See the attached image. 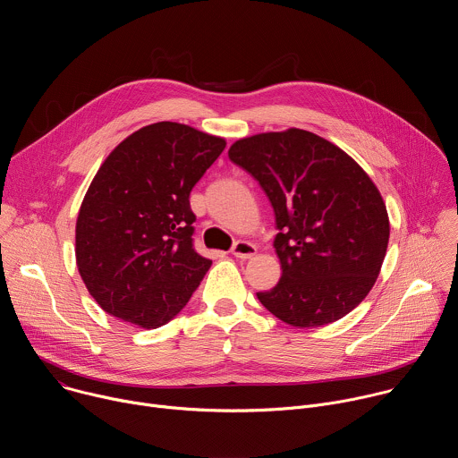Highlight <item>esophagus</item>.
Here are the masks:
<instances>
[{
    "label": "esophagus",
    "instance_id": "obj_1",
    "mask_svg": "<svg viewBox=\"0 0 458 458\" xmlns=\"http://www.w3.org/2000/svg\"><path fill=\"white\" fill-rule=\"evenodd\" d=\"M232 253H233L237 259L246 260V259H251V257L257 253V248H255V244H251V242H248V241H237V242L233 244V248H232Z\"/></svg>",
    "mask_w": 458,
    "mask_h": 458
}]
</instances>
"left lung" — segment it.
Listing matches in <instances>:
<instances>
[{"label": "left lung", "mask_w": 458, "mask_h": 458, "mask_svg": "<svg viewBox=\"0 0 458 458\" xmlns=\"http://www.w3.org/2000/svg\"><path fill=\"white\" fill-rule=\"evenodd\" d=\"M228 157L274 207L281 281L257 299L299 328L335 322L373 288L389 219L369 175L339 147L301 128L235 141Z\"/></svg>", "instance_id": "left-lung-1"}]
</instances>
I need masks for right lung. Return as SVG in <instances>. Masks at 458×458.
I'll return each mask as SVG.
<instances>
[{"mask_svg":"<svg viewBox=\"0 0 458 458\" xmlns=\"http://www.w3.org/2000/svg\"><path fill=\"white\" fill-rule=\"evenodd\" d=\"M226 141L161 121L123 140L99 166L76 223V263L112 317L154 330L172 320L212 267L193 250L190 191Z\"/></svg>","mask_w":458,"mask_h":458,"instance_id":"1","label":"right lung"}]
</instances>
